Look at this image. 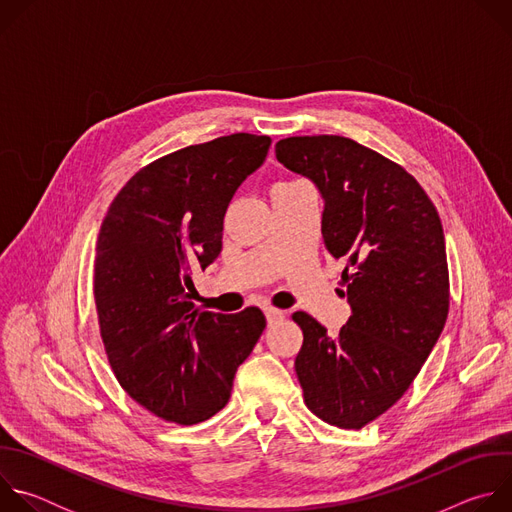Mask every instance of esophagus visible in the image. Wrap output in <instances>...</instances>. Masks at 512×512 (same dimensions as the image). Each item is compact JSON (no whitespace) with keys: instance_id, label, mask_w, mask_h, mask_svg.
I'll return each instance as SVG.
<instances>
[{"instance_id":"esophagus-1","label":"esophagus","mask_w":512,"mask_h":512,"mask_svg":"<svg viewBox=\"0 0 512 512\" xmlns=\"http://www.w3.org/2000/svg\"><path fill=\"white\" fill-rule=\"evenodd\" d=\"M263 312H265L267 324H277L279 320H283V312H281V310H277V308H271V306H267Z\"/></svg>"}]
</instances>
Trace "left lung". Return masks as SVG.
<instances>
[{
  "mask_svg": "<svg viewBox=\"0 0 512 512\" xmlns=\"http://www.w3.org/2000/svg\"><path fill=\"white\" fill-rule=\"evenodd\" d=\"M277 160L324 198L326 249L346 261L338 294L352 316L336 336L306 312L296 373L308 409L360 429L409 389L440 338L450 308L440 214L395 162L340 135L287 137Z\"/></svg>",
  "mask_w": 512,
  "mask_h": 512,
  "instance_id": "8db88e82",
  "label": "left lung"
}]
</instances>
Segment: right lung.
<instances>
[{"label":"right lung","mask_w":512,"mask_h":512,"mask_svg":"<svg viewBox=\"0 0 512 512\" xmlns=\"http://www.w3.org/2000/svg\"><path fill=\"white\" fill-rule=\"evenodd\" d=\"M271 137L233 133L141 168L115 196L97 239L95 304L119 385L154 415L194 425L221 411L265 316L200 312L192 269L223 249L237 188L267 158Z\"/></svg>","instance_id":"right-lung-1"}]
</instances>
